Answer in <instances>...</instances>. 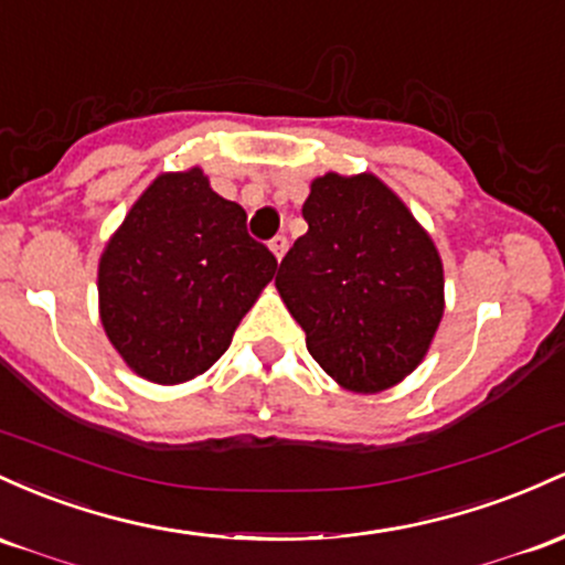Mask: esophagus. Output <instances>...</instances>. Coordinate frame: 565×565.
<instances>
[{"label": "esophagus", "instance_id": "34e87169", "mask_svg": "<svg viewBox=\"0 0 565 565\" xmlns=\"http://www.w3.org/2000/svg\"><path fill=\"white\" fill-rule=\"evenodd\" d=\"M269 248H271V253H275L277 262H280V258L285 256V250H288V237H285V234H277V237L269 243Z\"/></svg>", "mask_w": 565, "mask_h": 565}]
</instances>
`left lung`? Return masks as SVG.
Returning <instances> with one entry per match:
<instances>
[{"instance_id":"8db88e82","label":"left lung","mask_w":565,"mask_h":565,"mask_svg":"<svg viewBox=\"0 0 565 565\" xmlns=\"http://www.w3.org/2000/svg\"><path fill=\"white\" fill-rule=\"evenodd\" d=\"M301 213L309 230L275 285L309 354L344 390L371 395L401 384L446 307L433 237L373 173L320 175Z\"/></svg>"}]
</instances>
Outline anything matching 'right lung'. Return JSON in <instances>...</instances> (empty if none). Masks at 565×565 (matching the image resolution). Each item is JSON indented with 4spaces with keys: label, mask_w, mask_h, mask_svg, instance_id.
<instances>
[{
    "label": "right lung",
    "mask_w": 565,
    "mask_h": 565,
    "mask_svg": "<svg viewBox=\"0 0 565 565\" xmlns=\"http://www.w3.org/2000/svg\"><path fill=\"white\" fill-rule=\"evenodd\" d=\"M243 207L200 168L162 173L111 234L98 264V309L119 358L154 384L211 367L277 271Z\"/></svg>",
    "instance_id": "1"
}]
</instances>
